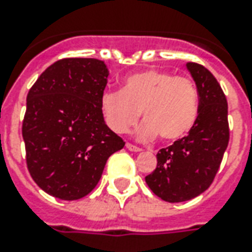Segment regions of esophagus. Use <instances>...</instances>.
<instances>
[{
  "label": "esophagus",
  "instance_id": "esophagus-1",
  "mask_svg": "<svg viewBox=\"0 0 252 252\" xmlns=\"http://www.w3.org/2000/svg\"><path fill=\"white\" fill-rule=\"evenodd\" d=\"M126 149L130 150V152H141V148H138V146L132 145V144H128V142H126Z\"/></svg>",
  "mask_w": 252,
  "mask_h": 252
}]
</instances>
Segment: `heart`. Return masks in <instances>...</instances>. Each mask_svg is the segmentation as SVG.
Instances as JSON below:
<instances>
[{
    "mask_svg": "<svg viewBox=\"0 0 252 252\" xmlns=\"http://www.w3.org/2000/svg\"><path fill=\"white\" fill-rule=\"evenodd\" d=\"M104 122L115 133H124L145 119L136 129L140 140L159 136L171 142L183 138L199 115V93L193 81L166 70L146 69L126 76L120 91H106L99 100Z\"/></svg>",
    "mask_w": 252,
    "mask_h": 252,
    "instance_id": "obj_1",
    "label": "heart"
}]
</instances>
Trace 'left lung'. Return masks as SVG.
<instances>
[{
    "instance_id": "8db88e82",
    "label": "left lung",
    "mask_w": 252,
    "mask_h": 252,
    "mask_svg": "<svg viewBox=\"0 0 252 252\" xmlns=\"http://www.w3.org/2000/svg\"><path fill=\"white\" fill-rule=\"evenodd\" d=\"M199 93V115L186 137L157 154V167L145 176L152 191L168 203H182L203 193L215 179L229 144L227 102L207 68L186 63Z\"/></svg>"
}]
</instances>
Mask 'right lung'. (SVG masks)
Masks as SVG:
<instances>
[{
	"label": "right lung",
	"mask_w": 252,
	"mask_h": 252,
	"mask_svg": "<svg viewBox=\"0 0 252 252\" xmlns=\"http://www.w3.org/2000/svg\"><path fill=\"white\" fill-rule=\"evenodd\" d=\"M107 77L104 61L63 59L30 89L22 126L26 161L48 195L77 200L90 193L108 157L126 145L100 112Z\"/></svg>",
	"instance_id": "right-lung-1"
}]
</instances>
